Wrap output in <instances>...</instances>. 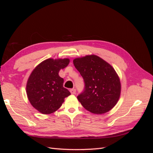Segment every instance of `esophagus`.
I'll return each mask as SVG.
<instances>
[{"label":"esophagus","mask_w":153,"mask_h":153,"mask_svg":"<svg viewBox=\"0 0 153 153\" xmlns=\"http://www.w3.org/2000/svg\"><path fill=\"white\" fill-rule=\"evenodd\" d=\"M69 91H70L71 94H75L76 93V89H71L69 90Z\"/></svg>","instance_id":"obj_1"}]
</instances>
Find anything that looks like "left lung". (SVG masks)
Returning <instances> with one entry per match:
<instances>
[{"label":"left lung","instance_id":"obj_1","mask_svg":"<svg viewBox=\"0 0 153 153\" xmlns=\"http://www.w3.org/2000/svg\"><path fill=\"white\" fill-rule=\"evenodd\" d=\"M74 66L84 81V89L77 96L89 112L101 114L116 105L121 94V83L114 69L94 55L73 60Z\"/></svg>","mask_w":153,"mask_h":153}]
</instances>
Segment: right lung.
I'll return each mask as SVG.
<instances>
[{"label": "right lung", "instance_id": "obj_1", "mask_svg": "<svg viewBox=\"0 0 153 153\" xmlns=\"http://www.w3.org/2000/svg\"><path fill=\"white\" fill-rule=\"evenodd\" d=\"M68 59H48L34 69L27 81V94L32 106L43 114L59 109L64 98L71 94L63 87L64 79L59 72L69 64Z\"/></svg>", "mask_w": 153, "mask_h": 153}]
</instances>
